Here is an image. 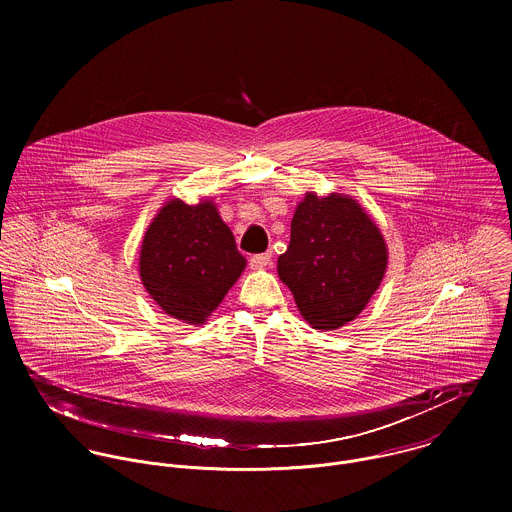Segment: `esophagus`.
I'll return each mask as SVG.
<instances>
[{
	"label": "esophagus",
	"instance_id": "esophagus-1",
	"mask_svg": "<svg viewBox=\"0 0 512 512\" xmlns=\"http://www.w3.org/2000/svg\"><path fill=\"white\" fill-rule=\"evenodd\" d=\"M250 266L252 268H266V266H270L272 264V254L270 252H264V254H254V256H250Z\"/></svg>",
	"mask_w": 512,
	"mask_h": 512
}]
</instances>
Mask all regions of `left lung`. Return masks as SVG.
<instances>
[{
	"instance_id": "1",
	"label": "left lung",
	"mask_w": 512,
	"mask_h": 512,
	"mask_svg": "<svg viewBox=\"0 0 512 512\" xmlns=\"http://www.w3.org/2000/svg\"><path fill=\"white\" fill-rule=\"evenodd\" d=\"M386 262L384 238L357 201L307 193L295 209L278 274L303 319L331 331L365 309L384 278Z\"/></svg>"
}]
</instances>
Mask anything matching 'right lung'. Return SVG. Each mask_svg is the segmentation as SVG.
I'll return each instance as SVG.
<instances>
[{
  "instance_id": "obj_1",
  "label": "right lung",
  "mask_w": 512,
  "mask_h": 512,
  "mask_svg": "<svg viewBox=\"0 0 512 512\" xmlns=\"http://www.w3.org/2000/svg\"><path fill=\"white\" fill-rule=\"evenodd\" d=\"M246 260L211 201H169L149 224L140 252L147 293L171 317L205 323Z\"/></svg>"
}]
</instances>
